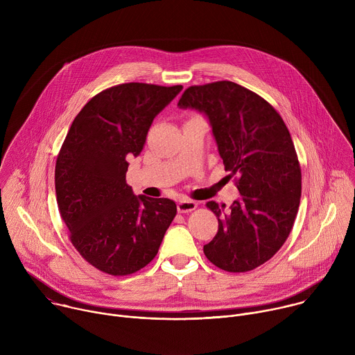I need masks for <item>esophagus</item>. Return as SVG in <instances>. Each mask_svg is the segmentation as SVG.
<instances>
[{
    "mask_svg": "<svg viewBox=\"0 0 355 355\" xmlns=\"http://www.w3.org/2000/svg\"><path fill=\"white\" fill-rule=\"evenodd\" d=\"M196 207H198L196 202H193V200H188V199H182V200H180V202H178V205H177V208H178V212H180V214H188V212L193 211Z\"/></svg>",
    "mask_w": 355,
    "mask_h": 355,
    "instance_id": "34e87169",
    "label": "esophagus"
}]
</instances>
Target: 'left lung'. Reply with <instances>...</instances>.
Returning <instances> with one entry per match:
<instances>
[{
    "label": "left lung",
    "instance_id": "left-lung-1",
    "mask_svg": "<svg viewBox=\"0 0 355 355\" xmlns=\"http://www.w3.org/2000/svg\"><path fill=\"white\" fill-rule=\"evenodd\" d=\"M178 107L208 118L240 192L229 209L207 204L219 229L205 256L229 272L254 270L282 247L299 208L302 174L289 130L264 98L232 81L189 87Z\"/></svg>",
    "mask_w": 355,
    "mask_h": 355
}]
</instances>
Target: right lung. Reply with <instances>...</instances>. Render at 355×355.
Wrapping results in <instances>:
<instances>
[{"mask_svg": "<svg viewBox=\"0 0 355 355\" xmlns=\"http://www.w3.org/2000/svg\"><path fill=\"white\" fill-rule=\"evenodd\" d=\"M181 89L115 85L91 98L70 126L56 162L58 205L73 245L99 271L119 277L146 267L177 214L171 199L136 196L126 171Z\"/></svg>", "mask_w": 355, "mask_h": 355, "instance_id": "right-lung-1", "label": "right lung"}]
</instances>
